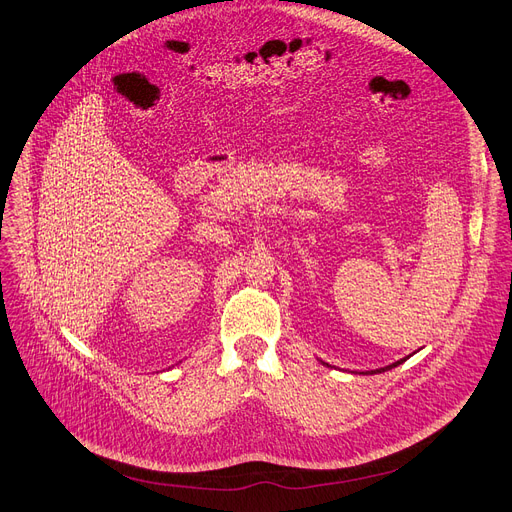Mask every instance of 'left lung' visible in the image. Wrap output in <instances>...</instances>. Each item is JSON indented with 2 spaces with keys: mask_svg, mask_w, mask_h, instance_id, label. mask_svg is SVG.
I'll return each instance as SVG.
<instances>
[{
  "mask_svg": "<svg viewBox=\"0 0 512 512\" xmlns=\"http://www.w3.org/2000/svg\"><path fill=\"white\" fill-rule=\"evenodd\" d=\"M408 357H410V355H408ZM408 357H404V359H400V361H394V363H390V365H386V367H380V369H371V371H367V374H382V371H388V369H392V367L404 363ZM324 365H329V363H324Z\"/></svg>",
  "mask_w": 512,
  "mask_h": 512,
  "instance_id": "left-lung-1",
  "label": "left lung"
}]
</instances>
